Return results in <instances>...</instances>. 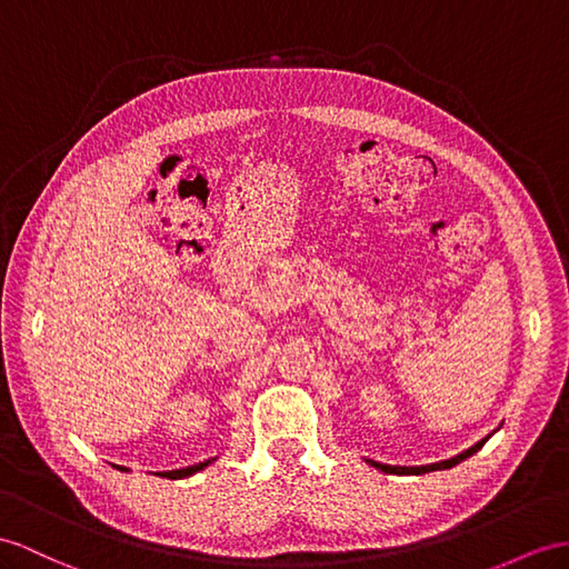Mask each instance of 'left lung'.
<instances>
[{
    "instance_id": "1",
    "label": "left lung",
    "mask_w": 569,
    "mask_h": 569,
    "mask_svg": "<svg viewBox=\"0 0 569 569\" xmlns=\"http://www.w3.org/2000/svg\"><path fill=\"white\" fill-rule=\"evenodd\" d=\"M490 437V435H488ZM488 437L486 440H480V442H476L471 449H466V451H461V455H457V457H451V459H447V461H437V463H430V466H389V463H380V461H370L375 469H380V471H385V473H406V476H420V473H428V471H445V469H451V466H457L459 461H463V459H469L471 455H476V451L483 447L486 442H488Z\"/></svg>"
}]
</instances>
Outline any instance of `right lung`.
I'll return each instance as SVG.
<instances>
[{
    "mask_svg": "<svg viewBox=\"0 0 569 569\" xmlns=\"http://www.w3.org/2000/svg\"><path fill=\"white\" fill-rule=\"evenodd\" d=\"M213 459H209V461H203V463H197V466H187V469H174V471H163V473H158V476H166V478H172V480H178V478H187V476H192V473H197V471H201L203 466H209ZM114 469H120V471H127L124 466H118L114 463Z\"/></svg>",
    "mask_w": 569,
    "mask_h": 569,
    "instance_id": "obj_1",
    "label": "right lung"
}]
</instances>
